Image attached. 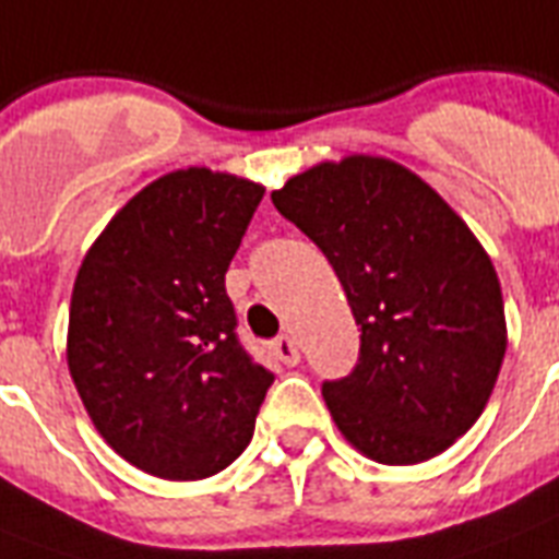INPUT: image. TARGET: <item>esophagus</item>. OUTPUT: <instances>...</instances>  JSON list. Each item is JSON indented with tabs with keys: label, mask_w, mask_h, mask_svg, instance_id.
Here are the masks:
<instances>
[{
	"label": "esophagus",
	"mask_w": 559,
	"mask_h": 559,
	"mask_svg": "<svg viewBox=\"0 0 559 559\" xmlns=\"http://www.w3.org/2000/svg\"><path fill=\"white\" fill-rule=\"evenodd\" d=\"M271 352H274V357L280 360V364H285V366L300 364V346H297V341H294V337H288V334L276 337V341L271 343Z\"/></svg>",
	"instance_id": "esophagus-1"
}]
</instances>
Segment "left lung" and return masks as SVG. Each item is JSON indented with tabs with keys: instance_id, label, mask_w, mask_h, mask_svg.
Listing matches in <instances>:
<instances>
[{
	"instance_id": "obj_1",
	"label": "left lung",
	"mask_w": 559,
	"mask_h": 559,
	"mask_svg": "<svg viewBox=\"0 0 559 559\" xmlns=\"http://www.w3.org/2000/svg\"><path fill=\"white\" fill-rule=\"evenodd\" d=\"M341 280L360 355L323 399L352 448L381 464L439 456L471 430L506 357L493 262L427 181L390 158L323 160L271 193Z\"/></svg>"
}]
</instances>
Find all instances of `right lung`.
Segmentation results:
<instances>
[{"label":"right lung","instance_id":"1","mask_svg":"<svg viewBox=\"0 0 559 559\" xmlns=\"http://www.w3.org/2000/svg\"><path fill=\"white\" fill-rule=\"evenodd\" d=\"M262 195L207 167L167 173L115 213L74 280V386L106 444L158 479L225 471L274 383L236 337L225 292Z\"/></svg>","mask_w":559,"mask_h":559}]
</instances>
